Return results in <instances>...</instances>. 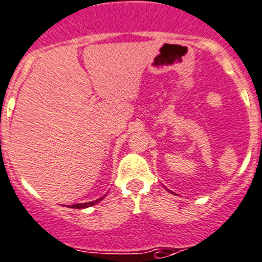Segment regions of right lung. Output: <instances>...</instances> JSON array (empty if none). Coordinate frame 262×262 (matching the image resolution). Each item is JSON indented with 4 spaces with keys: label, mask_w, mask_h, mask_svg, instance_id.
<instances>
[{
    "label": "right lung",
    "mask_w": 262,
    "mask_h": 262,
    "mask_svg": "<svg viewBox=\"0 0 262 262\" xmlns=\"http://www.w3.org/2000/svg\"><path fill=\"white\" fill-rule=\"evenodd\" d=\"M103 199V198H99V199H97L95 202H89V203H80V204H75V205H71V208H76V209H81V208H88V207H90V205H94L95 203L101 202V200Z\"/></svg>",
    "instance_id": "obj_1"
}]
</instances>
